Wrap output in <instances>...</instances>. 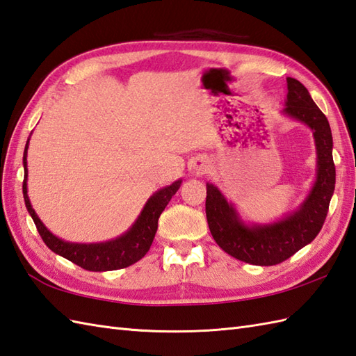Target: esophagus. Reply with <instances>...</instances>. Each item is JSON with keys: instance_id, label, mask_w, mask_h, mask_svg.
Segmentation results:
<instances>
[{"instance_id": "esophagus-1", "label": "esophagus", "mask_w": 356, "mask_h": 356, "mask_svg": "<svg viewBox=\"0 0 356 356\" xmlns=\"http://www.w3.org/2000/svg\"><path fill=\"white\" fill-rule=\"evenodd\" d=\"M205 170V165H200V168H196V172L198 173H202Z\"/></svg>"}]
</instances>
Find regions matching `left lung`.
I'll list each match as a JSON object with an SVG mask.
<instances>
[{
    "instance_id": "8db88e82",
    "label": "left lung",
    "mask_w": 356,
    "mask_h": 356,
    "mask_svg": "<svg viewBox=\"0 0 356 356\" xmlns=\"http://www.w3.org/2000/svg\"><path fill=\"white\" fill-rule=\"evenodd\" d=\"M285 113L309 126L317 146V181L302 209L277 224L250 228L241 222L218 188L207 184L205 215L213 239L230 256L252 265L271 266L282 264L312 242L325 224L335 188L332 132L329 122L315 105L305 85L292 77H288Z\"/></svg>"
}]
</instances>
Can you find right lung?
<instances>
[{
    "instance_id": "add662e5",
    "label": "right lung",
    "mask_w": 356,
    "mask_h": 356,
    "mask_svg": "<svg viewBox=\"0 0 356 356\" xmlns=\"http://www.w3.org/2000/svg\"><path fill=\"white\" fill-rule=\"evenodd\" d=\"M27 147L29 141L26 145V151H24V168H26V178L22 183V193L24 201H26V207L30 213L31 219L38 228L39 234L44 241V243L49 247L53 252L68 259L70 262L76 264L77 266L83 268L86 271H114L122 270V268L131 266L132 264L138 262L149 251L152 245V241L155 238L156 228H158V218L165 209V205L169 204L170 198L177 193V191L181 186V181H175V183L158 191L151 200H149L145 205L143 211L138 216L137 222L132 225L131 230L120 236L115 241H109L105 243H68L58 239L56 236H53L41 219L36 216L35 210L31 209V204L27 196Z\"/></svg>"
}]
</instances>
